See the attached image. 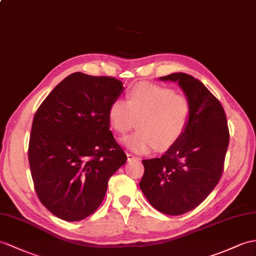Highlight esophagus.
I'll return each instance as SVG.
<instances>
[{"mask_svg":"<svg viewBox=\"0 0 256 256\" xmlns=\"http://www.w3.org/2000/svg\"><path fill=\"white\" fill-rule=\"evenodd\" d=\"M127 158H128V162H130V160H139L138 158L134 156V155L132 154V153H127Z\"/></svg>","mask_w":256,"mask_h":256,"instance_id":"obj_1","label":"esophagus"}]
</instances>
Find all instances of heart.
<instances>
[{
    "label": "heart",
    "instance_id": "obj_1",
    "mask_svg": "<svg viewBox=\"0 0 256 256\" xmlns=\"http://www.w3.org/2000/svg\"><path fill=\"white\" fill-rule=\"evenodd\" d=\"M191 116L189 98L172 88L142 84L128 93V101L114 100L108 108V120L115 132L124 136L139 120V132L124 140L129 150L146 154L176 143L186 132Z\"/></svg>",
    "mask_w": 256,
    "mask_h": 256
}]
</instances>
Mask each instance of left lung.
I'll return each mask as SVG.
<instances>
[{"mask_svg":"<svg viewBox=\"0 0 256 256\" xmlns=\"http://www.w3.org/2000/svg\"><path fill=\"white\" fill-rule=\"evenodd\" d=\"M160 80L178 84L189 98L191 116L184 134L160 158L142 160L139 186L154 208L176 216L200 205L220 182L229 130L220 102L200 80L184 72Z\"/></svg>","mask_w":256,"mask_h":256,"instance_id":"1","label":"left lung"}]
</instances>
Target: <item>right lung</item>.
Returning a JSON list of instances; mask_svg holds the SVG:
<instances>
[{"instance_id":"obj_1","label":"right lung","mask_w":256,"mask_h":256,"mask_svg":"<svg viewBox=\"0 0 256 256\" xmlns=\"http://www.w3.org/2000/svg\"><path fill=\"white\" fill-rule=\"evenodd\" d=\"M124 91L113 77L74 72L36 112L28 160L39 200L56 217L78 222L102 203L110 178L127 160L110 130L108 108Z\"/></svg>"}]
</instances>
